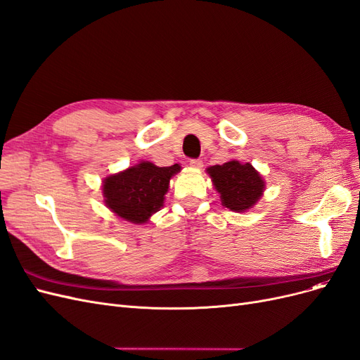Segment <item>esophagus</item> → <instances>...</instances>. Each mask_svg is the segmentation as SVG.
Returning <instances> with one entry per match:
<instances>
[{"mask_svg": "<svg viewBox=\"0 0 360 360\" xmlns=\"http://www.w3.org/2000/svg\"><path fill=\"white\" fill-rule=\"evenodd\" d=\"M190 166L194 167V169H200L203 166V161L199 160V158H191L190 160Z\"/></svg>", "mask_w": 360, "mask_h": 360, "instance_id": "1", "label": "esophagus"}]
</instances>
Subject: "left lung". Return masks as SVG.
Instances as JSON below:
<instances>
[{"instance_id": "left-lung-1", "label": "left lung", "mask_w": 360, "mask_h": 360, "mask_svg": "<svg viewBox=\"0 0 360 360\" xmlns=\"http://www.w3.org/2000/svg\"><path fill=\"white\" fill-rule=\"evenodd\" d=\"M215 190L221 194V202L229 210L243 212L260 199L264 182L250 163L240 165L231 160L224 165L207 169Z\"/></svg>"}]
</instances>
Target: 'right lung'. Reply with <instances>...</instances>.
Masks as SVG:
<instances>
[{
    "label": "right lung",
    "mask_w": 360,
    "mask_h": 360,
    "mask_svg": "<svg viewBox=\"0 0 360 360\" xmlns=\"http://www.w3.org/2000/svg\"><path fill=\"white\" fill-rule=\"evenodd\" d=\"M179 170V165L158 167L142 161L141 165L104 179V202L125 221L142 224L163 206L169 181Z\"/></svg>",
    "instance_id": "1"
}]
</instances>
